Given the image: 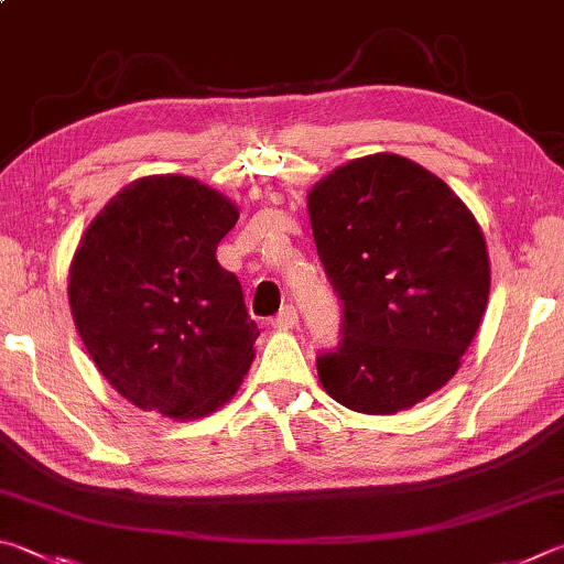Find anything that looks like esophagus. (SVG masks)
<instances>
[{"label": "esophagus", "mask_w": 564, "mask_h": 564, "mask_svg": "<svg viewBox=\"0 0 564 564\" xmlns=\"http://www.w3.org/2000/svg\"><path fill=\"white\" fill-rule=\"evenodd\" d=\"M272 324L276 329H292V327H297L300 324V314H297V310H294V304H284V307L280 310V314H276V317L272 319Z\"/></svg>", "instance_id": "1"}]
</instances>
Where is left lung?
I'll list each match as a JSON object with an SVG mask.
<instances>
[{
    "label": "left lung",
    "instance_id": "left-lung-1",
    "mask_svg": "<svg viewBox=\"0 0 564 564\" xmlns=\"http://www.w3.org/2000/svg\"><path fill=\"white\" fill-rule=\"evenodd\" d=\"M319 260L341 300V339L322 351L324 391L387 416L451 381L490 292L476 217L426 167L393 153L339 165L310 193Z\"/></svg>",
    "mask_w": 564,
    "mask_h": 564
}]
</instances>
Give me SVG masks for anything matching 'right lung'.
Instances as JSON below:
<instances>
[{
	"label": "right lung",
	"instance_id": "add662e5",
	"mask_svg": "<svg viewBox=\"0 0 564 564\" xmlns=\"http://www.w3.org/2000/svg\"><path fill=\"white\" fill-rule=\"evenodd\" d=\"M237 207L185 175L133 181L88 225L68 304L106 381L143 411L200 419L240 389L260 329L217 245Z\"/></svg>",
	"mask_w": 564,
	"mask_h": 564
}]
</instances>
